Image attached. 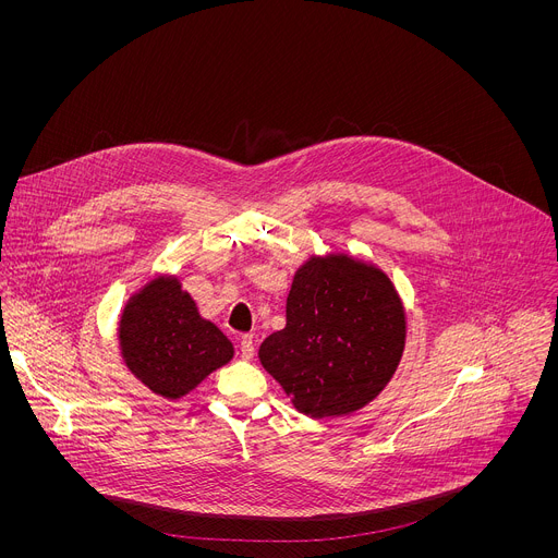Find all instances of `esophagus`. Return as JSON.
Here are the masks:
<instances>
[{
  "instance_id": "esophagus-1",
  "label": "esophagus",
  "mask_w": 558,
  "mask_h": 558,
  "mask_svg": "<svg viewBox=\"0 0 558 558\" xmlns=\"http://www.w3.org/2000/svg\"><path fill=\"white\" fill-rule=\"evenodd\" d=\"M254 336H243L241 338V355L243 360H252L254 357Z\"/></svg>"
}]
</instances>
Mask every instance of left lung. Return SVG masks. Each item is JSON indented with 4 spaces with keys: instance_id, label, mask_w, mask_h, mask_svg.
<instances>
[{
    "instance_id": "8db88e82",
    "label": "left lung",
    "mask_w": 558,
    "mask_h": 558,
    "mask_svg": "<svg viewBox=\"0 0 558 558\" xmlns=\"http://www.w3.org/2000/svg\"><path fill=\"white\" fill-rule=\"evenodd\" d=\"M404 338V306L386 274L331 254L295 271L287 327L258 355L293 407L323 420L377 397L402 360Z\"/></svg>"
}]
</instances>
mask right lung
I'll list each match as a JSON object with an SVG mask.
<instances>
[{
	"label": "right lung",
	"mask_w": 558,
	"mask_h": 558,
	"mask_svg": "<svg viewBox=\"0 0 558 558\" xmlns=\"http://www.w3.org/2000/svg\"><path fill=\"white\" fill-rule=\"evenodd\" d=\"M119 338L128 368L168 400L187 395L233 355L231 342L203 320L177 278H156L128 302Z\"/></svg>",
	"instance_id": "obj_1"
}]
</instances>
